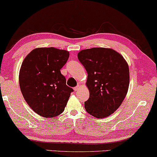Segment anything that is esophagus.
Segmentation results:
<instances>
[{
    "label": "esophagus",
    "mask_w": 157,
    "mask_h": 157,
    "mask_svg": "<svg viewBox=\"0 0 157 157\" xmlns=\"http://www.w3.org/2000/svg\"><path fill=\"white\" fill-rule=\"evenodd\" d=\"M79 86L78 85V86H76L75 87H74V90L76 92V91H78V90H79Z\"/></svg>",
    "instance_id": "esophagus-1"
}]
</instances>
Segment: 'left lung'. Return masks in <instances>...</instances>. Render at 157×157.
<instances>
[{
    "label": "left lung",
    "instance_id": "obj_1",
    "mask_svg": "<svg viewBox=\"0 0 157 157\" xmlns=\"http://www.w3.org/2000/svg\"><path fill=\"white\" fill-rule=\"evenodd\" d=\"M78 57L88 74L86 85L90 98L85 102L86 111L95 118H106L119 108L127 94V62L120 53L107 48L82 50Z\"/></svg>",
    "mask_w": 157,
    "mask_h": 157
}]
</instances>
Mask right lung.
I'll return each mask as SVG.
<instances>
[{"instance_id":"obj_1","label":"right lung","mask_w":157,"mask_h":157,"mask_svg":"<svg viewBox=\"0 0 157 157\" xmlns=\"http://www.w3.org/2000/svg\"><path fill=\"white\" fill-rule=\"evenodd\" d=\"M69 55L67 51L53 47L36 48L21 65L19 83L23 97L30 108L44 118L62 113L73 92L60 72Z\"/></svg>"}]
</instances>
